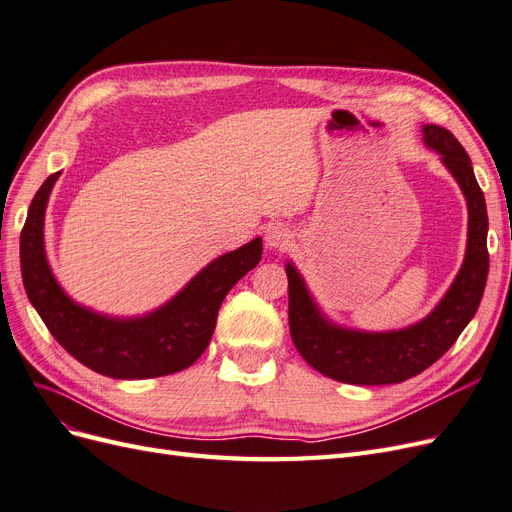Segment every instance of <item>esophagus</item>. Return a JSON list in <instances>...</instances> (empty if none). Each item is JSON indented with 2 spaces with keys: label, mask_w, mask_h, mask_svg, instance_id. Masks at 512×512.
<instances>
[{
  "label": "esophagus",
  "mask_w": 512,
  "mask_h": 512,
  "mask_svg": "<svg viewBox=\"0 0 512 512\" xmlns=\"http://www.w3.org/2000/svg\"><path fill=\"white\" fill-rule=\"evenodd\" d=\"M265 241L273 250H284V247L290 245V230L282 224H273L265 232Z\"/></svg>",
  "instance_id": "1"
}]
</instances>
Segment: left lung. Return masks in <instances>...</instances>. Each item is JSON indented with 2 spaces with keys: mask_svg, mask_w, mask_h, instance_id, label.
<instances>
[{
  "mask_svg": "<svg viewBox=\"0 0 512 512\" xmlns=\"http://www.w3.org/2000/svg\"><path fill=\"white\" fill-rule=\"evenodd\" d=\"M425 143L436 149L468 200L470 228L463 267L440 305L410 329L395 333L344 331L324 320L292 265L288 275V324L294 348L320 374L346 384H397L418 376L451 348L483 299L487 252V205L472 162L457 138L442 126H425Z\"/></svg>",
  "mask_w": 512,
  "mask_h": 512,
  "instance_id": "obj_1",
  "label": "left lung"
}]
</instances>
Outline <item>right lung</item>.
Segmentation results:
<instances>
[{"label": "right lung", "mask_w": 512, "mask_h": 512, "mask_svg": "<svg viewBox=\"0 0 512 512\" xmlns=\"http://www.w3.org/2000/svg\"><path fill=\"white\" fill-rule=\"evenodd\" d=\"M57 177L59 173L51 175L36 192L21 232L23 286L46 329L76 361L108 378H158L190 367L211 342L228 290L260 262L262 241L254 239L213 260L151 316L138 320L98 316L66 297L44 256V209Z\"/></svg>", "instance_id": "right-lung-1"}]
</instances>
